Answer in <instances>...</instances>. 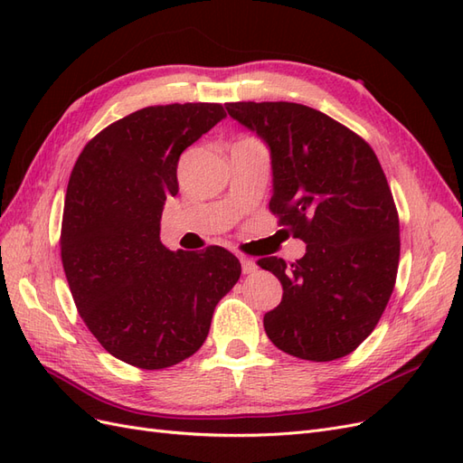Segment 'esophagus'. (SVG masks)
Wrapping results in <instances>:
<instances>
[{
	"label": "esophagus",
	"instance_id": "obj_1",
	"mask_svg": "<svg viewBox=\"0 0 463 463\" xmlns=\"http://www.w3.org/2000/svg\"><path fill=\"white\" fill-rule=\"evenodd\" d=\"M240 260H241V270H243V274H250V272L257 270V264H255L253 259L240 257Z\"/></svg>",
	"mask_w": 463,
	"mask_h": 463
}]
</instances>
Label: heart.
I'll use <instances>...</instances> for the list:
<instances>
[{"instance_id":"heart-1","label":"heart","mask_w":463,"mask_h":463,"mask_svg":"<svg viewBox=\"0 0 463 463\" xmlns=\"http://www.w3.org/2000/svg\"><path fill=\"white\" fill-rule=\"evenodd\" d=\"M241 141H249V138H241Z\"/></svg>"}]
</instances>
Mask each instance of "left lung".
Returning <instances> with one entry per match:
<instances>
[{
  "mask_svg": "<svg viewBox=\"0 0 463 463\" xmlns=\"http://www.w3.org/2000/svg\"><path fill=\"white\" fill-rule=\"evenodd\" d=\"M228 114L270 146V213L307 243L299 260L259 259L282 284L264 330L307 361L352 354L381 320L400 262V220L374 150L303 104L230 102Z\"/></svg>",
  "mask_w": 463,
  "mask_h": 463,
  "instance_id": "8db88e82",
  "label": "left lung"
}]
</instances>
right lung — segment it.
<instances>
[{
    "label": "right lung",
    "instance_id": "1",
    "mask_svg": "<svg viewBox=\"0 0 463 463\" xmlns=\"http://www.w3.org/2000/svg\"><path fill=\"white\" fill-rule=\"evenodd\" d=\"M222 118L223 106L208 102L137 109L92 137L69 177L60 237L69 289L94 338L133 367L165 369L199 352L241 276L223 247L174 253L160 241L181 152Z\"/></svg>",
    "mask_w": 463,
    "mask_h": 463
}]
</instances>
